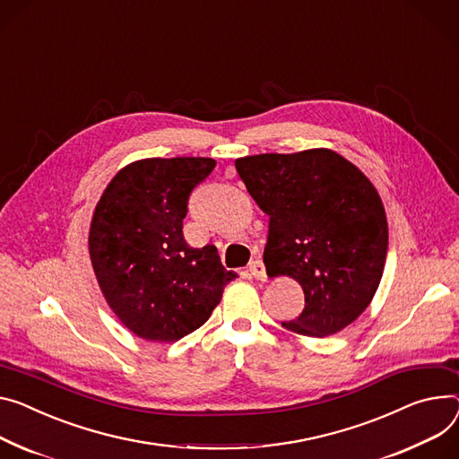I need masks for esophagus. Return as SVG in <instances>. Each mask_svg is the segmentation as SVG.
<instances>
[{"label":"esophagus","mask_w":459,"mask_h":459,"mask_svg":"<svg viewBox=\"0 0 459 459\" xmlns=\"http://www.w3.org/2000/svg\"><path fill=\"white\" fill-rule=\"evenodd\" d=\"M248 270H250V273H252L255 279H261V281H264V279H266V270H264L263 261H259V259L252 261V263H250V266H248Z\"/></svg>","instance_id":"1"}]
</instances>
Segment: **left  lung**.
<instances>
[{
  "mask_svg": "<svg viewBox=\"0 0 459 459\" xmlns=\"http://www.w3.org/2000/svg\"><path fill=\"white\" fill-rule=\"evenodd\" d=\"M235 167L270 217L266 272L294 277L305 294V308L283 327L312 338L345 329L371 303L387 254L373 184L329 149L246 156Z\"/></svg>",
  "mask_w": 459,
  "mask_h": 459,
  "instance_id": "obj_1",
  "label": "left lung"
}]
</instances>
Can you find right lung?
<instances>
[{
    "instance_id": "add662e5",
    "label": "right lung",
    "mask_w": 459,
    "mask_h": 459,
    "mask_svg": "<svg viewBox=\"0 0 459 459\" xmlns=\"http://www.w3.org/2000/svg\"><path fill=\"white\" fill-rule=\"evenodd\" d=\"M217 161L147 158L121 169L97 202L90 259L121 324L149 342H176L207 322L228 272L213 244L191 248L184 219L193 189Z\"/></svg>"
}]
</instances>
